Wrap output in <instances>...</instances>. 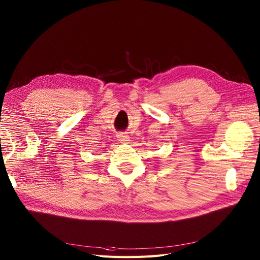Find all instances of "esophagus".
Returning <instances> with one entry per match:
<instances>
[{
	"mask_svg": "<svg viewBox=\"0 0 260 260\" xmlns=\"http://www.w3.org/2000/svg\"><path fill=\"white\" fill-rule=\"evenodd\" d=\"M128 139H129L128 136L125 135V134H120V135H119V140H120L121 142H127V141H129Z\"/></svg>",
	"mask_w": 260,
	"mask_h": 260,
	"instance_id": "esophagus-1",
	"label": "esophagus"
}]
</instances>
